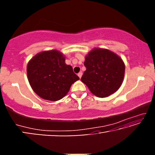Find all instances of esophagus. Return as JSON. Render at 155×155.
Here are the masks:
<instances>
[{
  "label": "esophagus",
  "mask_w": 155,
  "mask_h": 155,
  "mask_svg": "<svg viewBox=\"0 0 155 155\" xmlns=\"http://www.w3.org/2000/svg\"><path fill=\"white\" fill-rule=\"evenodd\" d=\"M82 74H83V72H80L78 73V77H79V78H81V77H82Z\"/></svg>",
  "instance_id": "34e87169"
}]
</instances>
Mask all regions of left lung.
<instances>
[{
	"mask_svg": "<svg viewBox=\"0 0 155 155\" xmlns=\"http://www.w3.org/2000/svg\"><path fill=\"white\" fill-rule=\"evenodd\" d=\"M86 70L81 80L99 98H105L121 86L124 77L125 65L122 59L111 51L94 48L85 57Z\"/></svg>",
	"mask_w": 155,
	"mask_h": 155,
	"instance_id": "8db88e82",
	"label": "left lung"
}]
</instances>
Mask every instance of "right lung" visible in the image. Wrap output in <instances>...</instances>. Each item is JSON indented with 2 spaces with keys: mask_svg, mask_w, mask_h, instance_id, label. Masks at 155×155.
Wrapping results in <instances>:
<instances>
[{
  "mask_svg": "<svg viewBox=\"0 0 155 155\" xmlns=\"http://www.w3.org/2000/svg\"><path fill=\"white\" fill-rule=\"evenodd\" d=\"M27 77L33 90L44 100L57 101L66 95L79 79L65 57L56 50L37 54L28 63Z\"/></svg>",
  "mask_w": 155,
  "mask_h": 155,
  "instance_id": "obj_1",
  "label": "right lung"
}]
</instances>
